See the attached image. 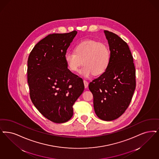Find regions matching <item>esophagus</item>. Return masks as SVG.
Masks as SVG:
<instances>
[{
	"mask_svg": "<svg viewBox=\"0 0 159 159\" xmlns=\"http://www.w3.org/2000/svg\"><path fill=\"white\" fill-rule=\"evenodd\" d=\"M83 83H84V88H87L88 87V84H89V83L86 80H83Z\"/></svg>",
	"mask_w": 159,
	"mask_h": 159,
	"instance_id": "34e87169",
	"label": "esophagus"
}]
</instances>
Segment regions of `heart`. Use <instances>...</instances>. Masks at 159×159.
<instances>
[{"label":"heart","mask_w":159,"mask_h":159,"mask_svg":"<svg viewBox=\"0 0 159 159\" xmlns=\"http://www.w3.org/2000/svg\"><path fill=\"white\" fill-rule=\"evenodd\" d=\"M67 66L71 71H77L83 64L80 73L84 77L102 75L110 63V51L108 47L95 41H84L75 46V51L68 50L64 56Z\"/></svg>","instance_id":"1"}]
</instances>
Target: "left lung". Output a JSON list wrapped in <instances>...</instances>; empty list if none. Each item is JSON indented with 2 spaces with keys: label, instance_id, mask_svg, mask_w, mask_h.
<instances>
[{
  "label": "left lung",
  "instance_id": "1",
  "mask_svg": "<svg viewBox=\"0 0 159 159\" xmlns=\"http://www.w3.org/2000/svg\"><path fill=\"white\" fill-rule=\"evenodd\" d=\"M110 50L107 70L89 84L96 114L103 121H112L124 113L136 86L133 57L126 42L113 32L104 31Z\"/></svg>",
  "mask_w": 159,
  "mask_h": 159
}]
</instances>
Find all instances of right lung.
<instances>
[{
    "label": "right lung",
    "mask_w": 159,
    "mask_h": 159,
    "mask_svg": "<svg viewBox=\"0 0 159 159\" xmlns=\"http://www.w3.org/2000/svg\"><path fill=\"white\" fill-rule=\"evenodd\" d=\"M77 31L49 34L39 41L28 59L27 78L33 104L55 123L70 120L73 105L82 93L83 79L67 68L64 56Z\"/></svg>",
    "instance_id": "right-lung-1"
}]
</instances>
